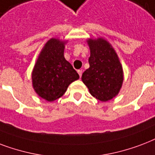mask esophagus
Returning <instances> with one entry per match:
<instances>
[{
  "instance_id": "obj_1",
  "label": "esophagus",
  "mask_w": 155,
  "mask_h": 155,
  "mask_svg": "<svg viewBox=\"0 0 155 155\" xmlns=\"http://www.w3.org/2000/svg\"><path fill=\"white\" fill-rule=\"evenodd\" d=\"M78 73L79 76H80V78H81V74H82V70H81V69H78Z\"/></svg>"
}]
</instances>
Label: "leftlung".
Returning <instances> with one entry per match:
<instances>
[{"label": "left lung", "instance_id": "obj_1", "mask_svg": "<svg viewBox=\"0 0 155 155\" xmlns=\"http://www.w3.org/2000/svg\"><path fill=\"white\" fill-rule=\"evenodd\" d=\"M91 50L90 68L81 76L92 96L102 102L111 100L119 94L124 81L123 68L118 55L107 40L102 37L88 39Z\"/></svg>", "mask_w": 155, "mask_h": 155}]
</instances>
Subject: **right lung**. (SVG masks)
<instances>
[{
    "label": "right lung",
    "mask_w": 155,
    "mask_h": 155,
    "mask_svg": "<svg viewBox=\"0 0 155 155\" xmlns=\"http://www.w3.org/2000/svg\"><path fill=\"white\" fill-rule=\"evenodd\" d=\"M68 41L51 38L42 48L32 70V86L35 93L48 102L61 98L68 86L79 78L78 74L65 60Z\"/></svg>",
    "instance_id": "right-lung-1"
}]
</instances>
